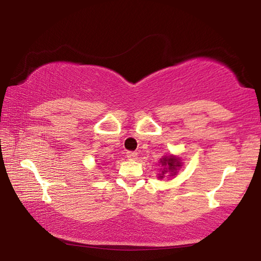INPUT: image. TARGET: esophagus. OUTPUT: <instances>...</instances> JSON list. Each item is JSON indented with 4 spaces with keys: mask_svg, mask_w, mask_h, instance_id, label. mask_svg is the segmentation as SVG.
I'll return each mask as SVG.
<instances>
[{
    "mask_svg": "<svg viewBox=\"0 0 261 261\" xmlns=\"http://www.w3.org/2000/svg\"><path fill=\"white\" fill-rule=\"evenodd\" d=\"M126 158L129 159V160H134V159L137 158V152H126Z\"/></svg>",
    "mask_w": 261,
    "mask_h": 261,
    "instance_id": "1",
    "label": "esophagus"
}]
</instances>
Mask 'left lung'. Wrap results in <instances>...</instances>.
Masks as SVG:
<instances>
[{"mask_svg": "<svg viewBox=\"0 0 261 261\" xmlns=\"http://www.w3.org/2000/svg\"><path fill=\"white\" fill-rule=\"evenodd\" d=\"M160 163H161L163 167H165V168H163L161 175H160L161 178L163 177V175H165L167 171H171V174L175 175L176 174V170H177V168L182 166V165H180V162H179V159L175 158V156H165V158H162L161 160H160Z\"/></svg>", "mask_w": 261, "mask_h": 261, "instance_id": "8db88e82", "label": "left lung"}]
</instances>
